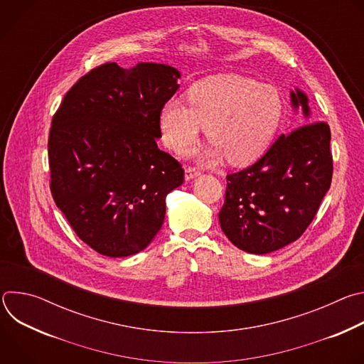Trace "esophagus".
Masks as SVG:
<instances>
[{
	"instance_id": "esophagus-1",
	"label": "esophagus",
	"mask_w": 364,
	"mask_h": 364,
	"mask_svg": "<svg viewBox=\"0 0 364 364\" xmlns=\"http://www.w3.org/2000/svg\"><path fill=\"white\" fill-rule=\"evenodd\" d=\"M198 176H200V171L196 170V168H193V167H187L186 171H184V178H186V181H190V180H193V178H196V177H198Z\"/></svg>"
}]
</instances>
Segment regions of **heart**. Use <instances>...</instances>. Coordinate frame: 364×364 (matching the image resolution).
Listing matches in <instances>:
<instances>
[{
    "mask_svg": "<svg viewBox=\"0 0 364 364\" xmlns=\"http://www.w3.org/2000/svg\"><path fill=\"white\" fill-rule=\"evenodd\" d=\"M188 105L168 99L160 111V128L166 145L184 152L198 136L201 127L212 142L197 152L207 164H247L262 155L272 142L282 117L284 102L269 85L236 75H216L194 83L187 92Z\"/></svg>",
    "mask_w": 364,
    "mask_h": 364,
    "instance_id": "1",
    "label": "heart"
}]
</instances>
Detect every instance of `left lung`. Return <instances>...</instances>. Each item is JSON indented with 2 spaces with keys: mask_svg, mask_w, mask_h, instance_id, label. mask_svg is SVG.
Returning <instances> with one entry per match:
<instances>
[{
  "mask_svg": "<svg viewBox=\"0 0 364 364\" xmlns=\"http://www.w3.org/2000/svg\"><path fill=\"white\" fill-rule=\"evenodd\" d=\"M292 109L306 124L281 135L250 167L229 174L220 228L239 249L264 255L296 240L313 222L330 188L331 132L311 121L308 96L291 90Z\"/></svg>",
  "mask_w": 364,
  "mask_h": 364,
  "instance_id": "obj_1",
  "label": "left lung"
}]
</instances>
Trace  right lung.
Returning <instances> with one entry per match:
<instances>
[{"label":"right lung","instance_id":"1","mask_svg":"<svg viewBox=\"0 0 364 364\" xmlns=\"http://www.w3.org/2000/svg\"><path fill=\"white\" fill-rule=\"evenodd\" d=\"M168 65H102L66 93L51 121V194L93 250L125 257L144 250L166 216L184 170L161 151L160 111L178 90Z\"/></svg>","mask_w":364,"mask_h":364}]
</instances>
